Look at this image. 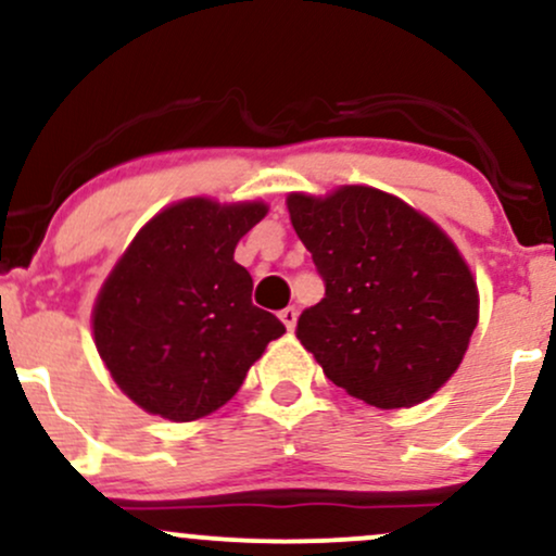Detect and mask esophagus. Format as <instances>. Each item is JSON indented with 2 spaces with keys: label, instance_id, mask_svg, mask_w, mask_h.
Listing matches in <instances>:
<instances>
[{
  "label": "esophagus",
  "instance_id": "34e87169",
  "mask_svg": "<svg viewBox=\"0 0 556 556\" xmlns=\"http://www.w3.org/2000/svg\"><path fill=\"white\" fill-rule=\"evenodd\" d=\"M279 318H282V324L287 327V331H292V329H295V324H298V311L295 308L279 311Z\"/></svg>",
  "mask_w": 556,
  "mask_h": 556
}]
</instances>
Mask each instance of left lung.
<instances>
[{
    "label": "left lung",
    "mask_w": 556,
    "mask_h": 556,
    "mask_svg": "<svg viewBox=\"0 0 556 556\" xmlns=\"http://www.w3.org/2000/svg\"><path fill=\"white\" fill-rule=\"evenodd\" d=\"M324 292L298 318V340L327 379L381 410L429 400L457 371L478 324V287L457 245L368 185L287 195Z\"/></svg>",
    "instance_id": "1"
}]
</instances>
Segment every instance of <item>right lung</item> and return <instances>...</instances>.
Masks as SVG:
<instances>
[{"mask_svg":"<svg viewBox=\"0 0 556 556\" xmlns=\"http://www.w3.org/2000/svg\"><path fill=\"white\" fill-rule=\"evenodd\" d=\"M261 201L185 198L159 212L114 264L93 305V340L117 387L151 416L175 424L235 397L248 368L285 324L251 300L235 261Z\"/></svg>","mask_w":556,"mask_h":556,"instance_id":"1","label":"right lung"}]
</instances>
